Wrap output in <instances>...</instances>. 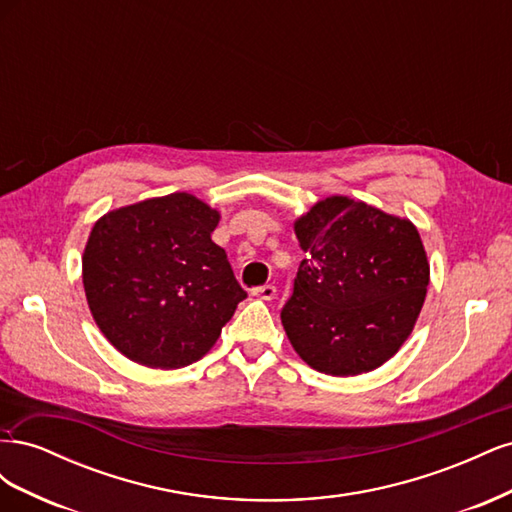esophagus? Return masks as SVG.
Listing matches in <instances>:
<instances>
[{
    "mask_svg": "<svg viewBox=\"0 0 512 512\" xmlns=\"http://www.w3.org/2000/svg\"><path fill=\"white\" fill-rule=\"evenodd\" d=\"M254 297L262 299V301H273L275 294H277V288L273 284H265V286H258L252 290Z\"/></svg>",
    "mask_w": 512,
    "mask_h": 512,
    "instance_id": "obj_1",
    "label": "esophagus"
}]
</instances>
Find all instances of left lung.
<instances>
[{
    "mask_svg": "<svg viewBox=\"0 0 512 512\" xmlns=\"http://www.w3.org/2000/svg\"><path fill=\"white\" fill-rule=\"evenodd\" d=\"M294 232L305 258L282 307L292 348L331 376L380 367L406 342L427 294L418 230L361 200L331 196Z\"/></svg>",
    "mask_w": 512,
    "mask_h": 512,
    "instance_id": "8db88e82",
    "label": "left lung"
}]
</instances>
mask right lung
Masks as SVG:
<instances>
[{"mask_svg": "<svg viewBox=\"0 0 512 512\" xmlns=\"http://www.w3.org/2000/svg\"><path fill=\"white\" fill-rule=\"evenodd\" d=\"M220 222L185 192L106 213L83 256V284L100 331L128 359L185 367L218 342L247 292L211 241Z\"/></svg>", "mask_w": 512, "mask_h": 512, "instance_id": "add662e5", "label": "right lung"}]
</instances>
